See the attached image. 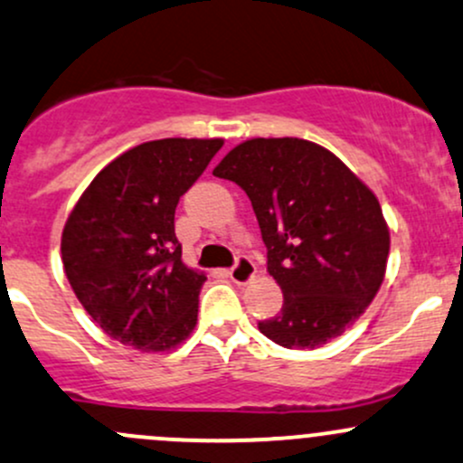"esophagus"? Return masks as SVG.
Returning <instances> with one entry per match:
<instances>
[{
	"label": "esophagus",
	"instance_id": "1",
	"mask_svg": "<svg viewBox=\"0 0 463 463\" xmlns=\"http://www.w3.org/2000/svg\"><path fill=\"white\" fill-rule=\"evenodd\" d=\"M255 274H257V266L248 257H240L235 266L231 268V279L237 283V286H246V283H250L252 279H255Z\"/></svg>",
	"mask_w": 463,
	"mask_h": 463
}]
</instances>
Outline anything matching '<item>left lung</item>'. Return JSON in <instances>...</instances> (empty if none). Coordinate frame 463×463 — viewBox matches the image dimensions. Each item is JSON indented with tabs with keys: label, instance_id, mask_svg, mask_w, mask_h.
I'll return each mask as SVG.
<instances>
[{
	"label": "left lung",
	"instance_id": "obj_1",
	"mask_svg": "<svg viewBox=\"0 0 463 463\" xmlns=\"http://www.w3.org/2000/svg\"><path fill=\"white\" fill-rule=\"evenodd\" d=\"M213 175L250 197L268 272L283 289L281 314L259 321L263 336L317 349L358 321L389 259V226L373 191L332 151L303 138L241 142Z\"/></svg>",
	"mask_w": 463,
	"mask_h": 463
}]
</instances>
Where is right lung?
<instances>
[{"label": "right lung", "mask_w": 463, "mask_h": 463, "mask_svg": "<svg viewBox=\"0 0 463 463\" xmlns=\"http://www.w3.org/2000/svg\"><path fill=\"white\" fill-rule=\"evenodd\" d=\"M222 138L142 142L111 160L79 197L61 259L96 325L138 352H171L191 336L206 274L182 261L175 206Z\"/></svg>", "instance_id": "right-lung-1"}]
</instances>
